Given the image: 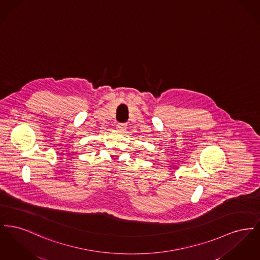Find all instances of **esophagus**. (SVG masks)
<instances>
[{
  "label": "esophagus",
  "mask_w": 260,
  "mask_h": 260,
  "mask_svg": "<svg viewBox=\"0 0 260 260\" xmlns=\"http://www.w3.org/2000/svg\"><path fill=\"white\" fill-rule=\"evenodd\" d=\"M116 128L118 131H120V132H124V131H125V128H126V124L118 123V124H116Z\"/></svg>",
  "instance_id": "1"
}]
</instances>
